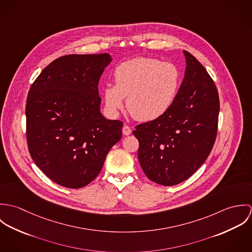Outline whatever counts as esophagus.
<instances>
[{
  "mask_svg": "<svg viewBox=\"0 0 252 252\" xmlns=\"http://www.w3.org/2000/svg\"><path fill=\"white\" fill-rule=\"evenodd\" d=\"M122 132H123V135L129 136V135L132 133V129H131V127H129L128 125H124L123 128H122Z\"/></svg>",
  "mask_w": 252,
  "mask_h": 252,
  "instance_id": "obj_1",
  "label": "esophagus"
}]
</instances>
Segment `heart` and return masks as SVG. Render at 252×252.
Wrapping results in <instances>:
<instances>
[{
  "label": "heart",
  "mask_w": 252,
  "mask_h": 252,
  "mask_svg": "<svg viewBox=\"0 0 252 252\" xmlns=\"http://www.w3.org/2000/svg\"><path fill=\"white\" fill-rule=\"evenodd\" d=\"M113 78L115 84H106L105 104L112 115L127 108L139 121L162 117L172 108L181 84L180 69L173 63L155 58L137 57L118 65Z\"/></svg>",
  "instance_id": "b5f03b06"
}]
</instances>
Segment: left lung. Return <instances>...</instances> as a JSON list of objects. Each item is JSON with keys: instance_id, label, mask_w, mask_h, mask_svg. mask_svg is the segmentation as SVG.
I'll use <instances>...</instances> for the list:
<instances>
[{"instance_id": "8db88e82", "label": "left lung", "mask_w": 252, "mask_h": 252, "mask_svg": "<svg viewBox=\"0 0 252 252\" xmlns=\"http://www.w3.org/2000/svg\"><path fill=\"white\" fill-rule=\"evenodd\" d=\"M185 72L172 108L162 117L136 126L138 157L145 176L173 186L189 179L215 144L219 113L216 84L204 66L183 50Z\"/></svg>"}]
</instances>
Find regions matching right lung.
I'll return each mask as SVG.
<instances>
[{"label": "right lung", "mask_w": 252, "mask_h": 252, "mask_svg": "<svg viewBox=\"0 0 252 252\" xmlns=\"http://www.w3.org/2000/svg\"><path fill=\"white\" fill-rule=\"evenodd\" d=\"M108 53L71 54L51 62L32 84L26 104L29 152L46 177L81 188L101 172L123 123L101 112L98 83Z\"/></svg>", "instance_id": "right-lung-1"}]
</instances>
